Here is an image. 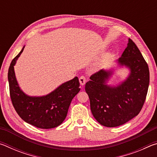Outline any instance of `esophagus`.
I'll return each instance as SVG.
<instances>
[{
	"mask_svg": "<svg viewBox=\"0 0 157 157\" xmlns=\"http://www.w3.org/2000/svg\"><path fill=\"white\" fill-rule=\"evenodd\" d=\"M79 83H80L82 86H84L85 83H86V78H85L84 76H81L80 78H79Z\"/></svg>",
	"mask_w": 157,
	"mask_h": 157,
	"instance_id": "esophagus-1",
	"label": "esophagus"
}]
</instances>
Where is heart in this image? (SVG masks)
I'll return each instance as SVG.
<instances>
[{
    "label": "heart",
    "mask_w": 157,
    "mask_h": 157,
    "mask_svg": "<svg viewBox=\"0 0 157 157\" xmlns=\"http://www.w3.org/2000/svg\"><path fill=\"white\" fill-rule=\"evenodd\" d=\"M96 66H97V65H96V66H95V67H96Z\"/></svg>",
    "instance_id": "b5f03b06"
}]
</instances>
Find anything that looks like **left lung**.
Returning a JSON list of instances; mask_svg holds the SVG:
<instances>
[{
  "label": "left lung",
  "instance_id": "obj_1",
  "mask_svg": "<svg viewBox=\"0 0 157 157\" xmlns=\"http://www.w3.org/2000/svg\"><path fill=\"white\" fill-rule=\"evenodd\" d=\"M118 67H125L129 74L116 85L108 82L115 69H102L90 77L85 91L90 100L93 116L103 126L122 125L141 110L150 84V71L141 52L132 39L121 57L116 60Z\"/></svg>",
  "mask_w": 157,
  "mask_h": 157
}]
</instances>
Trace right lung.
<instances>
[{
    "label": "right lung",
    "instance_id": "right-lung-1",
    "mask_svg": "<svg viewBox=\"0 0 157 157\" xmlns=\"http://www.w3.org/2000/svg\"><path fill=\"white\" fill-rule=\"evenodd\" d=\"M25 46L14 58L8 70L10 98L16 111L26 123L41 129L60 125L67 116L73 98L80 91L78 77L59 85L42 96H30L21 89L14 72V66Z\"/></svg>",
    "mask_w": 157,
    "mask_h": 157
}]
</instances>
